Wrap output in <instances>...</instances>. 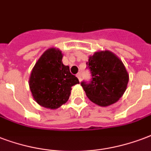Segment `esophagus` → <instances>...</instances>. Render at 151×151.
I'll list each match as a JSON object with an SVG mask.
<instances>
[{
  "instance_id": "34e87169",
  "label": "esophagus",
  "mask_w": 151,
  "mask_h": 151,
  "mask_svg": "<svg viewBox=\"0 0 151 151\" xmlns=\"http://www.w3.org/2000/svg\"><path fill=\"white\" fill-rule=\"evenodd\" d=\"M77 78H78V80H79V81H81V73H78V74H77Z\"/></svg>"
}]
</instances>
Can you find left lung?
<instances>
[{
    "label": "left lung",
    "mask_w": 151,
    "mask_h": 151,
    "mask_svg": "<svg viewBox=\"0 0 151 151\" xmlns=\"http://www.w3.org/2000/svg\"><path fill=\"white\" fill-rule=\"evenodd\" d=\"M92 73L90 83L81 85L86 96L99 106L106 107L119 101L126 91L129 75L124 63L110 50L96 51L86 63Z\"/></svg>",
    "instance_id": "8db88e82"
}]
</instances>
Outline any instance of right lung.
<instances>
[{
    "label": "right lung",
    "instance_id": "right-lung-1",
    "mask_svg": "<svg viewBox=\"0 0 151 151\" xmlns=\"http://www.w3.org/2000/svg\"><path fill=\"white\" fill-rule=\"evenodd\" d=\"M63 57L59 49L49 48L38 59L30 75L32 96L46 109H57L64 104L70 96L71 87L79 83L69 65L63 63Z\"/></svg>",
    "mask_w": 151,
    "mask_h": 151
}]
</instances>
